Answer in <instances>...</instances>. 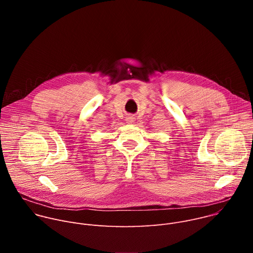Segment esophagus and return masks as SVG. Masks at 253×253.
I'll return each instance as SVG.
<instances>
[{
	"label": "esophagus",
	"instance_id": "obj_1",
	"mask_svg": "<svg viewBox=\"0 0 253 253\" xmlns=\"http://www.w3.org/2000/svg\"><path fill=\"white\" fill-rule=\"evenodd\" d=\"M133 122H134V117L132 116L127 117V123H133Z\"/></svg>",
	"mask_w": 253,
	"mask_h": 253
}]
</instances>
